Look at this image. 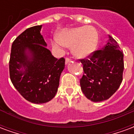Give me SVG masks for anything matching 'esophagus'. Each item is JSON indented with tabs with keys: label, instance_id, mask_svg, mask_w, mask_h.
<instances>
[{
	"label": "esophagus",
	"instance_id": "esophagus-1",
	"mask_svg": "<svg viewBox=\"0 0 134 134\" xmlns=\"http://www.w3.org/2000/svg\"><path fill=\"white\" fill-rule=\"evenodd\" d=\"M70 61H71V59H70V58H68V57H66V59H65V63H66V64L69 63Z\"/></svg>",
	"mask_w": 134,
	"mask_h": 134
}]
</instances>
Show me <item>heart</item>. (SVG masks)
<instances>
[{
  "mask_svg": "<svg viewBox=\"0 0 134 134\" xmlns=\"http://www.w3.org/2000/svg\"><path fill=\"white\" fill-rule=\"evenodd\" d=\"M98 40V33L93 26H80L62 31L52 41V47L59 51L65 47H72L74 55L85 57L95 50Z\"/></svg>",
  "mask_w": 134,
  "mask_h": 134,
  "instance_id": "1",
  "label": "heart"
}]
</instances>
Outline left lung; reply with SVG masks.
<instances>
[{
  "label": "left lung",
  "mask_w": 134,
  "mask_h": 134,
  "mask_svg": "<svg viewBox=\"0 0 134 134\" xmlns=\"http://www.w3.org/2000/svg\"><path fill=\"white\" fill-rule=\"evenodd\" d=\"M80 61L84 72L80 82L85 97L93 102L110 98L123 80L124 54L117 41L109 35L102 49L94 51Z\"/></svg>",
  "instance_id": "8db88e82"
}]
</instances>
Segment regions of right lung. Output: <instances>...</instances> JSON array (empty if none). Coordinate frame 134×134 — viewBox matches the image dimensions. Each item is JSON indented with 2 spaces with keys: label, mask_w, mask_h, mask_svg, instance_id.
Masks as SVG:
<instances>
[{
  "label": "right lung",
  "mask_w": 134,
  "mask_h": 134,
  "mask_svg": "<svg viewBox=\"0 0 134 134\" xmlns=\"http://www.w3.org/2000/svg\"><path fill=\"white\" fill-rule=\"evenodd\" d=\"M41 29V25L29 28L17 36L12 44L9 60L13 86L26 100L36 104L49 102L55 96L65 64L64 57L57 59L46 47ZM26 50L30 52V58Z\"/></svg>",
  "instance_id": "right-lung-1"
}]
</instances>
